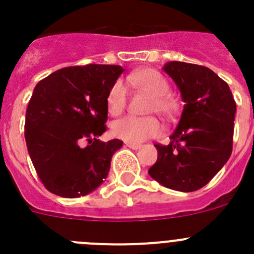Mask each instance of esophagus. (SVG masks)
<instances>
[{"label": "esophagus", "mask_w": 254, "mask_h": 254, "mask_svg": "<svg viewBox=\"0 0 254 254\" xmlns=\"http://www.w3.org/2000/svg\"><path fill=\"white\" fill-rule=\"evenodd\" d=\"M126 146H127V147H129V149H132V150H137V149H140V147H141V145H138V143L126 142Z\"/></svg>", "instance_id": "1"}]
</instances>
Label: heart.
Here are the masks:
<instances>
[{
  "label": "heart",
  "mask_w": 254,
  "mask_h": 254,
  "mask_svg": "<svg viewBox=\"0 0 254 254\" xmlns=\"http://www.w3.org/2000/svg\"><path fill=\"white\" fill-rule=\"evenodd\" d=\"M127 82L136 90L142 91L150 96L147 111L155 112L163 118H172L178 111V104L172 95H169V84L167 78L156 69L141 68L127 77ZM127 104V89L122 81H116L111 86L107 95L108 112L112 116H118L125 111ZM161 132V126L158 121L147 117H125L112 125V133L116 137L127 142L137 143L155 137Z\"/></svg>",
  "instance_id": "1"
}]
</instances>
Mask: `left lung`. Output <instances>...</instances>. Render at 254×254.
Here are the masks:
<instances>
[{
    "label": "left lung",
    "mask_w": 254,
    "mask_h": 254,
    "mask_svg": "<svg viewBox=\"0 0 254 254\" xmlns=\"http://www.w3.org/2000/svg\"><path fill=\"white\" fill-rule=\"evenodd\" d=\"M163 71L176 82L185 107L169 145H155L158 160L149 174L164 187L193 192L232 155L237 104L229 85L207 67L172 61Z\"/></svg>",
    "instance_id": "8db88e82"
}]
</instances>
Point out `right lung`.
<instances>
[{
	"instance_id": "obj_1",
	"label": "right lung",
	"mask_w": 254,
	"mask_h": 254,
	"mask_svg": "<svg viewBox=\"0 0 254 254\" xmlns=\"http://www.w3.org/2000/svg\"><path fill=\"white\" fill-rule=\"evenodd\" d=\"M125 68L86 64L61 68L35 86L25 117L29 155L44 187L75 198L107 178L121 140H98L108 120L107 95Z\"/></svg>"
}]
</instances>
